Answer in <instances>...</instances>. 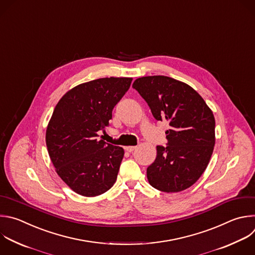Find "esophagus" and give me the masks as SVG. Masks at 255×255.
Instances as JSON below:
<instances>
[{
    "instance_id": "1",
    "label": "esophagus",
    "mask_w": 255,
    "mask_h": 255,
    "mask_svg": "<svg viewBox=\"0 0 255 255\" xmlns=\"http://www.w3.org/2000/svg\"><path fill=\"white\" fill-rule=\"evenodd\" d=\"M136 148H137V146H126V147H125V149H126L128 152H133Z\"/></svg>"
}]
</instances>
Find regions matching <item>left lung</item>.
Wrapping results in <instances>:
<instances>
[{"label": "left lung", "mask_w": 255, "mask_h": 255, "mask_svg": "<svg viewBox=\"0 0 255 255\" xmlns=\"http://www.w3.org/2000/svg\"><path fill=\"white\" fill-rule=\"evenodd\" d=\"M154 118L167 121L166 147L157 146L155 161L147 168L150 185L174 193L192 186L203 174L215 144V119L203 98L186 83L167 76L134 81Z\"/></svg>", "instance_id": "8db88e82"}]
</instances>
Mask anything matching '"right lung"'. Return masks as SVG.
<instances>
[{
  "mask_svg": "<svg viewBox=\"0 0 255 255\" xmlns=\"http://www.w3.org/2000/svg\"><path fill=\"white\" fill-rule=\"evenodd\" d=\"M132 78H100L69 90L56 105L46 130L50 159L60 178L76 193L94 197L116 182L124 149L99 140L112 110Z\"/></svg>",
  "mask_w": 255,
  "mask_h": 255,
  "instance_id": "1",
  "label": "right lung"
}]
</instances>
